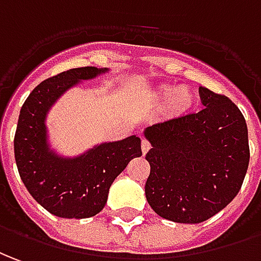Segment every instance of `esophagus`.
<instances>
[{"instance_id": "esophagus-1", "label": "esophagus", "mask_w": 261, "mask_h": 261, "mask_svg": "<svg viewBox=\"0 0 261 261\" xmlns=\"http://www.w3.org/2000/svg\"><path fill=\"white\" fill-rule=\"evenodd\" d=\"M141 148H142V153L146 154V153H148L149 149H150V142H149L148 139H142Z\"/></svg>"}]
</instances>
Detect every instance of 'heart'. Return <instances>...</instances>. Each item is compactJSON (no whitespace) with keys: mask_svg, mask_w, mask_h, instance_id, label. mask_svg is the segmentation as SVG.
<instances>
[{"mask_svg":"<svg viewBox=\"0 0 261 261\" xmlns=\"http://www.w3.org/2000/svg\"><path fill=\"white\" fill-rule=\"evenodd\" d=\"M162 98H168L169 96V105L173 109H183L185 107H188L189 100H190V95H189L186 88H177L173 92L170 89H162L161 91Z\"/></svg>","mask_w":261,"mask_h":261,"instance_id":"b5f03b06","label":"heart"}]
</instances>
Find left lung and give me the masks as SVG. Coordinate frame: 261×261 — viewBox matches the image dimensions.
Masks as SVG:
<instances>
[{"instance_id":"8db88e82","label":"left lung","mask_w":261,"mask_h":261,"mask_svg":"<svg viewBox=\"0 0 261 261\" xmlns=\"http://www.w3.org/2000/svg\"><path fill=\"white\" fill-rule=\"evenodd\" d=\"M204 108L154 123L145 130L150 207L176 223H202L239 193L250 148L243 113L222 93L200 86Z\"/></svg>"}]
</instances>
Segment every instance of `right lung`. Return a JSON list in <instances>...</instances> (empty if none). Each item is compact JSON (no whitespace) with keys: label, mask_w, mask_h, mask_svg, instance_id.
<instances>
[{"label":"right lung","mask_w":261,"mask_h":261,"mask_svg":"<svg viewBox=\"0 0 261 261\" xmlns=\"http://www.w3.org/2000/svg\"><path fill=\"white\" fill-rule=\"evenodd\" d=\"M103 71L84 66L45 79L30 93L19 112L14 138L18 172L32 197L58 217L85 219L98 215L116 176L134 158L142 156L138 136L103 143L75 159L58 158L48 149L46 111L78 81Z\"/></svg>","instance_id":"add662e5"}]
</instances>
